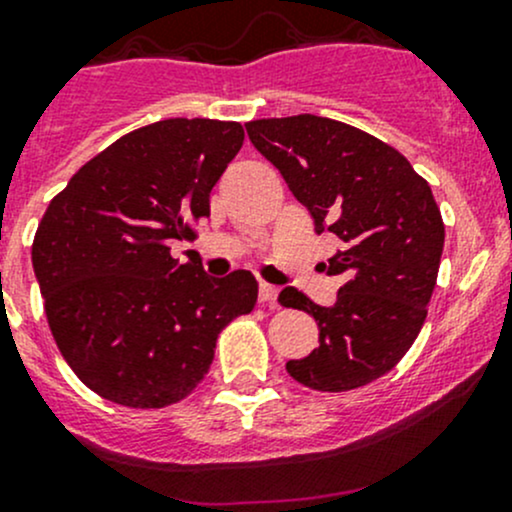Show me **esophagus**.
Listing matches in <instances>:
<instances>
[{"instance_id":"esophagus-1","label":"esophagus","mask_w":512,"mask_h":512,"mask_svg":"<svg viewBox=\"0 0 512 512\" xmlns=\"http://www.w3.org/2000/svg\"><path fill=\"white\" fill-rule=\"evenodd\" d=\"M258 300L263 302V305L268 307H276L278 305V288L276 285H268V283H261V288H258Z\"/></svg>"}]
</instances>
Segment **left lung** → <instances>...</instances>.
Masks as SVG:
<instances>
[{
    "mask_svg": "<svg viewBox=\"0 0 512 512\" xmlns=\"http://www.w3.org/2000/svg\"><path fill=\"white\" fill-rule=\"evenodd\" d=\"M246 134L310 212L315 232L342 241L322 263L329 276H344L334 305L280 290V305L305 310L320 329V346L285 368L327 393L376 381L417 339L437 283L444 224L430 185L395 148L337 119H256Z\"/></svg>",
    "mask_w": 512,
    "mask_h": 512,
    "instance_id": "left-lung-1",
    "label": "left lung"
}]
</instances>
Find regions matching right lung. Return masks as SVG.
I'll return each instance as SVG.
<instances>
[{
    "label": "right lung",
    "mask_w": 512,
    "mask_h": 512,
    "mask_svg": "<svg viewBox=\"0 0 512 512\" xmlns=\"http://www.w3.org/2000/svg\"><path fill=\"white\" fill-rule=\"evenodd\" d=\"M239 122L163 119L97 153L51 200L31 246L60 354L126 408H166L207 376L217 334L254 310L251 271L210 278L170 256L210 217Z\"/></svg>",
    "instance_id": "right-lung-1"
}]
</instances>
